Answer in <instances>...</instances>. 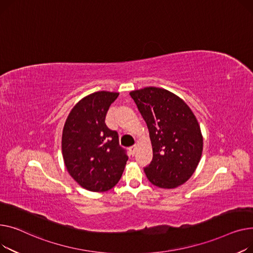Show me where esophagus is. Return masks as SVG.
<instances>
[{"label":"esophagus","mask_w":253,"mask_h":253,"mask_svg":"<svg viewBox=\"0 0 253 253\" xmlns=\"http://www.w3.org/2000/svg\"><path fill=\"white\" fill-rule=\"evenodd\" d=\"M136 151H137V147H136V146H132V147L128 148V152H129V154H130L131 156H133V155L136 154Z\"/></svg>","instance_id":"esophagus-1"}]
</instances>
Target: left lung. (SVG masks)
<instances>
[{"instance_id":"1","label":"left lung","mask_w":253,"mask_h":253,"mask_svg":"<svg viewBox=\"0 0 253 253\" xmlns=\"http://www.w3.org/2000/svg\"><path fill=\"white\" fill-rule=\"evenodd\" d=\"M130 97L147 125L153 158L144 169L156 187L173 189L185 184L196 170L203 150V136L187 103L162 87L131 91Z\"/></svg>"}]
</instances>
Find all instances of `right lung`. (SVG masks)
Returning a JSON list of instances; mask_svg holds the SVG:
<instances>
[{
  "mask_svg": "<svg viewBox=\"0 0 253 253\" xmlns=\"http://www.w3.org/2000/svg\"><path fill=\"white\" fill-rule=\"evenodd\" d=\"M120 93L99 91L80 100L69 112L62 130L64 166L81 187L105 192L121 180L127 156L118 136L105 125L111 103Z\"/></svg>",
  "mask_w": 253,
  "mask_h": 253,
  "instance_id": "1",
  "label": "right lung"
}]
</instances>
